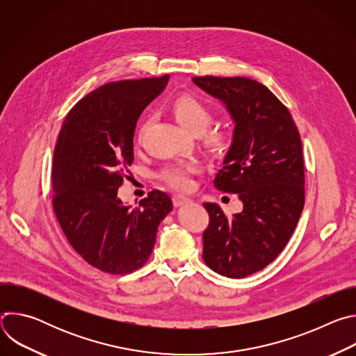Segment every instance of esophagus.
Returning a JSON list of instances; mask_svg holds the SVG:
<instances>
[{"label": "esophagus", "mask_w": 356, "mask_h": 356, "mask_svg": "<svg viewBox=\"0 0 356 356\" xmlns=\"http://www.w3.org/2000/svg\"><path fill=\"white\" fill-rule=\"evenodd\" d=\"M188 201H190V198L186 197V195H183V194H176V195H173V204H175L176 207H180V206L186 204V202H188Z\"/></svg>", "instance_id": "obj_1"}]
</instances>
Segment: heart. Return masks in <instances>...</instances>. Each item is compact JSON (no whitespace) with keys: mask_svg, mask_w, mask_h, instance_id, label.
Wrapping results in <instances>:
<instances>
[{"mask_svg":"<svg viewBox=\"0 0 356 356\" xmlns=\"http://www.w3.org/2000/svg\"><path fill=\"white\" fill-rule=\"evenodd\" d=\"M172 111H173L177 122L181 125V128L190 134H198V135L202 134L209 128V125L213 121L211 111L204 104H202L200 99H197L191 95L177 97L172 104ZM145 127H146V124L142 125V128L139 131V138L142 136ZM207 139L210 143H213L218 147H222L227 143V138L220 132L210 134L207 136ZM198 170H200L198 162H179V163L169 165L163 170V177L170 186L180 188V190H187L193 184L191 176L194 173H197Z\"/></svg>","mask_w":356,"mask_h":356,"instance_id":"obj_1","label":"heart"}]
</instances>
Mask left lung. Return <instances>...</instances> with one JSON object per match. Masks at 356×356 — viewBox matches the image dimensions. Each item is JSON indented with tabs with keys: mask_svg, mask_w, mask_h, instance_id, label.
Wrapping results in <instances>:
<instances>
[{
	"mask_svg": "<svg viewBox=\"0 0 356 356\" xmlns=\"http://www.w3.org/2000/svg\"><path fill=\"white\" fill-rule=\"evenodd\" d=\"M218 99L234 132L214 186L236 194L242 211L227 216L204 202L210 225L202 258L218 275L242 279L266 268L287 245L304 207V162L289 110L262 83L246 77H193Z\"/></svg>",
	"mask_w": 356,
	"mask_h": 356,
	"instance_id": "obj_1",
	"label": "left lung"
}]
</instances>
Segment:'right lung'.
<instances>
[{"instance_id":"add662e5","label":"right lung","mask_w":356,"mask_h":356,"mask_svg":"<svg viewBox=\"0 0 356 356\" xmlns=\"http://www.w3.org/2000/svg\"><path fill=\"white\" fill-rule=\"evenodd\" d=\"M168 81L122 80L88 92L67 114L55 146V214L79 255L106 273L140 268L173 210L170 197L158 190L135 209L118 198L124 169L134 161L138 118Z\"/></svg>"}]
</instances>
